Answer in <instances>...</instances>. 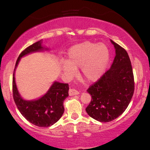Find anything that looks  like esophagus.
Returning a JSON list of instances; mask_svg holds the SVG:
<instances>
[{"mask_svg":"<svg viewBox=\"0 0 150 150\" xmlns=\"http://www.w3.org/2000/svg\"><path fill=\"white\" fill-rule=\"evenodd\" d=\"M79 91H78L76 89H73V88H71V89H69V96H75V95H78V94H79Z\"/></svg>","mask_w":150,"mask_h":150,"instance_id":"obj_1","label":"esophagus"}]
</instances>
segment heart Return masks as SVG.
Wrapping results in <instances>:
<instances>
[{
    "instance_id": "heart-1",
    "label": "heart",
    "mask_w": 150,
    "mask_h": 150,
    "mask_svg": "<svg viewBox=\"0 0 150 150\" xmlns=\"http://www.w3.org/2000/svg\"><path fill=\"white\" fill-rule=\"evenodd\" d=\"M67 60L61 61V67L69 77L81 67V74L88 82L98 81L104 74L110 59L108 47L102 43L85 42L71 46L67 51Z\"/></svg>"
}]
</instances>
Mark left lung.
Masks as SVG:
<instances>
[{
    "mask_svg": "<svg viewBox=\"0 0 150 150\" xmlns=\"http://www.w3.org/2000/svg\"><path fill=\"white\" fill-rule=\"evenodd\" d=\"M115 57L110 68L87 91L91 96L87 114L100 122L115 120L130 104L134 90L132 67L125 49L110 40Z\"/></svg>",
    "mask_w": 150,
    "mask_h": 150,
    "instance_id": "8db88e82",
    "label": "left lung"
}]
</instances>
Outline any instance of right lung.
Instances as JSON below:
<instances>
[{
  "mask_svg": "<svg viewBox=\"0 0 150 150\" xmlns=\"http://www.w3.org/2000/svg\"><path fill=\"white\" fill-rule=\"evenodd\" d=\"M42 46V40L30 45L22 51L16 61L13 75V97L17 107L26 120L39 127H49L58 122L63 112V102L69 96V85L54 81L48 91L35 100L24 99L18 91L15 80V71L22 57L37 52L48 50Z\"/></svg>",
  "mask_w": 150,
  "mask_h": 150,
  "instance_id": "1",
  "label": "right lung"
}]
</instances>
